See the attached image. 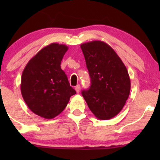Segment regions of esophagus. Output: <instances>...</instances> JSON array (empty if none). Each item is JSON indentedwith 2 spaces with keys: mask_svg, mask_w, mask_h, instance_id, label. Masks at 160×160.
I'll use <instances>...</instances> for the list:
<instances>
[{
  "mask_svg": "<svg viewBox=\"0 0 160 160\" xmlns=\"http://www.w3.org/2000/svg\"><path fill=\"white\" fill-rule=\"evenodd\" d=\"M75 89H76V92L79 93V92H80V90H81V86H80V85H79V84L77 85V86H76V87H75Z\"/></svg>",
  "mask_w": 160,
  "mask_h": 160,
  "instance_id": "34e87169",
  "label": "esophagus"
}]
</instances>
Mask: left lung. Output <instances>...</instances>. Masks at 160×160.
I'll return each mask as SVG.
<instances>
[{"label":"left lung","instance_id":"obj_1","mask_svg":"<svg viewBox=\"0 0 160 160\" xmlns=\"http://www.w3.org/2000/svg\"><path fill=\"white\" fill-rule=\"evenodd\" d=\"M80 47L91 78V86L82 91V96L97 119H110L122 111L130 95L128 70L114 50L103 41H89Z\"/></svg>","mask_w":160,"mask_h":160}]
</instances>
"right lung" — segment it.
Instances as JSON below:
<instances>
[{
  "label": "right lung",
  "instance_id": "add662e5",
  "mask_svg": "<svg viewBox=\"0 0 160 160\" xmlns=\"http://www.w3.org/2000/svg\"><path fill=\"white\" fill-rule=\"evenodd\" d=\"M66 45L57 43L41 49L23 70L21 93L31 111L44 119H53L64 110L76 92L61 69Z\"/></svg>",
  "mask_w": 160,
  "mask_h": 160
}]
</instances>
